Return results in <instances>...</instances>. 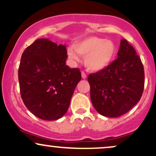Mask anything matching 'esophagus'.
Instances as JSON below:
<instances>
[{"label": "esophagus", "instance_id": "esophagus-1", "mask_svg": "<svg viewBox=\"0 0 156 156\" xmlns=\"http://www.w3.org/2000/svg\"><path fill=\"white\" fill-rule=\"evenodd\" d=\"M81 76L82 78H83V79H86V78H87V74H86L83 71H81Z\"/></svg>", "mask_w": 156, "mask_h": 156}]
</instances>
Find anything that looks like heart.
Segmentation results:
<instances>
[{
    "instance_id": "b5f03b06",
    "label": "heart",
    "mask_w": 156,
    "mask_h": 156,
    "mask_svg": "<svg viewBox=\"0 0 156 156\" xmlns=\"http://www.w3.org/2000/svg\"><path fill=\"white\" fill-rule=\"evenodd\" d=\"M73 48L78 54L85 57L86 66L93 71L101 70L108 67L117 51L116 44L112 41L96 37H88L76 42ZM75 52L71 48L67 51L69 58L78 61L79 58Z\"/></svg>"
}]
</instances>
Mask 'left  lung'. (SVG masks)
<instances>
[{
  "label": "left lung",
  "instance_id": "left-lung-1",
  "mask_svg": "<svg viewBox=\"0 0 156 156\" xmlns=\"http://www.w3.org/2000/svg\"><path fill=\"white\" fill-rule=\"evenodd\" d=\"M117 55L108 67L88 76L93 106L107 117L129 112L141 99L144 87L142 62L126 39L121 40Z\"/></svg>",
  "mask_w": 156,
  "mask_h": 156
}]
</instances>
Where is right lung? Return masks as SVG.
Wrapping results in <instances>:
<instances>
[{
    "mask_svg": "<svg viewBox=\"0 0 156 156\" xmlns=\"http://www.w3.org/2000/svg\"><path fill=\"white\" fill-rule=\"evenodd\" d=\"M65 45L38 39L26 48L18 69L20 91L26 108L44 120H56L65 114L77 84L78 68L66 65Z\"/></svg>",
    "mask_w": 156,
    "mask_h": 156,
    "instance_id": "obj_1",
    "label": "right lung"
}]
</instances>
